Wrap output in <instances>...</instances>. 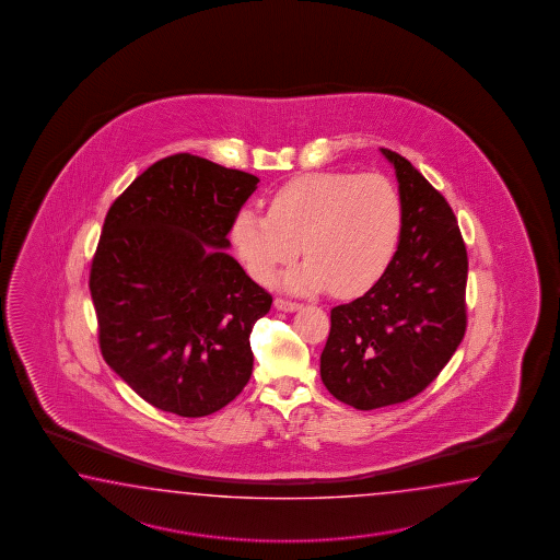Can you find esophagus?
I'll use <instances>...</instances> for the list:
<instances>
[{"instance_id":"1","label":"esophagus","mask_w":560,"mask_h":560,"mask_svg":"<svg viewBox=\"0 0 560 560\" xmlns=\"http://www.w3.org/2000/svg\"><path fill=\"white\" fill-rule=\"evenodd\" d=\"M275 306L278 310H284V312H294V310L302 308L300 302H294V300H288V298L282 296L276 298Z\"/></svg>"}]
</instances>
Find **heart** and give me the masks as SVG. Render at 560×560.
Returning a JSON list of instances; mask_svg holds the SVG:
<instances>
[{
    "instance_id": "heart-1",
    "label": "heart",
    "mask_w": 560,
    "mask_h": 560,
    "mask_svg": "<svg viewBox=\"0 0 560 560\" xmlns=\"http://www.w3.org/2000/svg\"><path fill=\"white\" fill-rule=\"evenodd\" d=\"M402 230V202L382 174L314 172L288 179L270 196L268 214L242 210L232 238L258 282L308 258L284 276L298 292L330 285L336 296H357L374 284L393 260Z\"/></svg>"
}]
</instances>
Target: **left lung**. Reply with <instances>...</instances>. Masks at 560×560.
<instances>
[{
    "mask_svg": "<svg viewBox=\"0 0 560 560\" xmlns=\"http://www.w3.org/2000/svg\"><path fill=\"white\" fill-rule=\"evenodd\" d=\"M382 154L402 202L398 250L364 296L334 306L320 357L328 393L358 410L422 393L466 332L468 256L453 208L406 158Z\"/></svg>",
    "mask_w": 560,
    "mask_h": 560,
    "instance_id": "1",
    "label": "left lung"
}]
</instances>
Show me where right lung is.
<instances>
[{
  "label": "right lung",
  "instance_id": "add662e5",
  "mask_svg": "<svg viewBox=\"0 0 560 560\" xmlns=\"http://www.w3.org/2000/svg\"><path fill=\"white\" fill-rule=\"evenodd\" d=\"M258 182L200 155H167L107 210L90 268L100 350L164 412L208 417L250 381L252 328L272 294L222 248Z\"/></svg>",
  "mask_w": 560,
  "mask_h": 560
}]
</instances>
